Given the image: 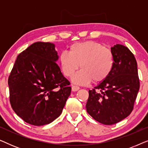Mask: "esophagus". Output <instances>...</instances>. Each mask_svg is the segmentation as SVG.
<instances>
[{"mask_svg": "<svg viewBox=\"0 0 148 148\" xmlns=\"http://www.w3.org/2000/svg\"><path fill=\"white\" fill-rule=\"evenodd\" d=\"M79 89H80V88L79 86H72V91H73V92H76V91L79 90Z\"/></svg>", "mask_w": 148, "mask_h": 148, "instance_id": "obj_1", "label": "esophagus"}]
</instances>
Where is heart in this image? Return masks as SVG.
Listing matches in <instances>:
<instances>
[{
	"mask_svg": "<svg viewBox=\"0 0 148 148\" xmlns=\"http://www.w3.org/2000/svg\"><path fill=\"white\" fill-rule=\"evenodd\" d=\"M59 62L62 71L71 77L79 69L73 82L85 85L93 80L94 83L104 81L112 72L114 64L112 50L94 41L77 42L69 47V54L62 52Z\"/></svg>",
	"mask_w": 148,
	"mask_h": 148,
	"instance_id": "1",
	"label": "heart"
}]
</instances>
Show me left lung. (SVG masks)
I'll list each match as a JSON object with an SVG mask.
<instances>
[{"label": "left lung", "instance_id": "8db88e82", "mask_svg": "<svg viewBox=\"0 0 148 148\" xmlns=\"http://www.w3.org/2000/svg\"><path fill=\"white\" fill-rule=\"evenodd\" d=\"M114 58L113 69L104 81L89 90L87 112L104 125L120 122L132 112L139 90L137 61L126 46L111 48Z\"/></svg>", "mask_w": 148, "mask_h": 148}]
</instances>
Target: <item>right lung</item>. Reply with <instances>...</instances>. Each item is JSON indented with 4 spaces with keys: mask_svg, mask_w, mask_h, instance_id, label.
<instances>
[{
    "mask_svg": "<svg viewBox=\"0 0 148 148\" xmlns=\"http://www.w3.org/2000/svg\"><path fill=\"white\" fill-rule=\"evenodd\" d=\"M55 45L38 42L17 56L8 79L15 112L35 126L52 123L62 113L71 94L70 82L59 66Z\"/></svg>",
    "mask_w": 148,
    "mask_h": 148,
    "instance_id": "1",
    "label": "right lung"
}]
</instances>
